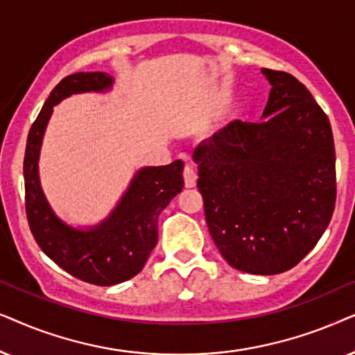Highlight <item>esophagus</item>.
Segmentation results:
<instances>
[{"label":"esophagus","mask_w":355,"mask_h":355,"mask_svg":"<svg viewBox=\"0 0 355 355\" xmlns=\"http://www.w3.org/2000/svg\"><path fill=\"white\" fill-rule=\"evenodd\" d=\"M196 178L198 175L195 172V168L190 167V165H187L185 170H183V180H185V187L187 188H193L196 185Z\"/></svg>","instance_id":"34e87169"}]
</instances>
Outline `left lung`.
Listing matches in <instances>:
<instances>
[{"label": "left lung", "instance_id": "obj_1", "mask_svg": "<svg viewBox=\"0 0 355 355\" xmlns=\"http://www.w3.org/2000/svg\"><path fill=\"white\" fill-rule=\"evenodd\" d=\"M258 123L234 120L193 150L207 229L243 272L294 268L324 234L336 201L333 131L309 89L282 71Z\"/></svg>", "mask_w": 355, "mask_h": 355}]
</instances>
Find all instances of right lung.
Listing matches in <instances>:
<instances>
[{"label": "right lung", "instance_id": "1", "mask_svg": "<svg viewBox=\"0 0 355 355\" xmlns=\"http://www.w3.org/2000/svg\"><path fill=\"white\" fill-rule=\"evenodd\" d=\"M112 86V76L98 71L61 79L32 125L24 157L26 212L35 242L61 269L96 286L120 284L144 268L157 243L159 214L183 188V162L173 160L139 168L110 214L96 225H71L50 206L42 190L39 159L53 107L76 94H102Z\"/></svg>", "mask_w": 355, "mask_h": 355}]
</instances>
